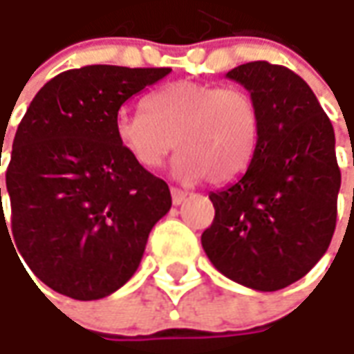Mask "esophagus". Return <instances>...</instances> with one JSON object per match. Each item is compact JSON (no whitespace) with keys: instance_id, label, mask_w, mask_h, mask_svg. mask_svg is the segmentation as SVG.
I'll use <instances>...</instances> for the list:
<instances>
[{"instance_id":"1","label":"esophagus","mask_w":354,"mask_h":354,"mask_svg":"<svg viewBox=\"0 0 354 354\" xmlns=\"http://www.w3.org/2000/svg\"><path fill=\"white\" fill-rule=\"evenodd\" d=\"M185 198H187V192L181 189H175V187H171V202L175 205H179L185 202Z\"/></svg>"}]
</instances>
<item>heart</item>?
<instances>
[{
    "mask_svg": "<svg viewBox=\"0 0 354 354\" xmlns=\"http://www.w3.org/2000/svg\"><path fill=\"white\" fill-rule=\"evenodd\" d=\"M139 112H120L116 139L145 169L181 152L173 173L181 181H234L252 164L261 120L253 97L240 87L175 82L160 87Z\"/></svg>",
    "mask_w": 354,
    "mask_h": 354,
    "instance_id": "1",
    "label": "heart"
}]
</instances>
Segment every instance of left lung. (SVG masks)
Masks as SVG:
<instances>
[{"instance_id":"left-lung-1","label":"left lung","mask_w":354,"mask_h":354,"mask_svg":"<svg viewBox=\"0 0 354 354\" xmlns=\"http://www.w3.org/2000/svg\"><path fill=\"white\" fill-rule=\"evenodd\" d=\"M227 77L250 91L261 131L244 175L209 194L215 217L202 248L230 280L277 292L305 277L332 242L342 187L335 135L313 89L290 68L255 61Z\"/></svg>"}]
</instances>
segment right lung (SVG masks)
<instances>
[{
    "instance_id": "right-lung-1",
    "label": "right lung",
    "mask_w": 354,
    "mask_h": 354,
    "mask_svg": "<svg viewBox=\"0 0 354 354\" xmlns=\"http://www.w3.org/2000/svg\"><path fill=\"white\" fill-rule=\"evenodd\" d=\"M169 72L110 64L66 70L30 102L5 175L9 240L55 292L91 301L120 290L139 267L152 227L169 212L167 183L135 164L116 139L122 104ZM3 230L9 234L5 217Z\"/></svg>"
}]
</instances>
